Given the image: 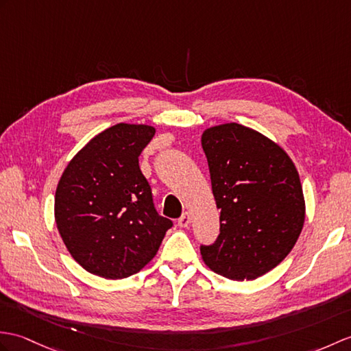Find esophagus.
<instances>
[{"label":"esophagus","instance_id":"1","mask_svg":"<svg viewBox=\"0 0 351 351\" xmlns=\"http://www.w3.org/2000/svg\"><path fill=\"white\" fill-rule=\"evenodd\" d=\"M190 223H191V218H190V214H189V213L182 214L181 218L178 219V226H179V227H189Z\"/></svg>","mask_w":351,"mask_h":351}]
</instances>
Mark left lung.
I'll list each match as a JSON object with an SVG mask.
<instances>
[{"instance_id": "obj_1", "label": "left lung", "mask_w": 351, "mask_h": 351, "mask_svg": "<svg viewBox=\"0 0 351 351\" xmlns=\"http://www.w3.org/2000/svg\"><path fill=\"white\" fill-rule=\"evenodd\" d=\"M219 209V234L200 245L214 272L256 280L287 257L302 232L305 200L290 157L271 138L236 122L202 136Z\"/></svg>"}]
</instances>
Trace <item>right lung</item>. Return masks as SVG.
Segmentation results:
<instances>
[{
    "label": "right lung",
    "instance_id": "add662e5",
    "mask_svg": "<svg viewBox=\"0 0 351 351\" xmlns=\"http://www.w3.org/2000/svg\"><path fill=\"white\" fill-rule=\"evenodd\" d=\"M156 128L117 124L91 138L65 167L55 221L71 257L101 278L121 280L148 265L172 219L154 206L138 156Z\"/></svg>",
    "mask_w": 351,
    "mask_h": 351
}]
</instances>
